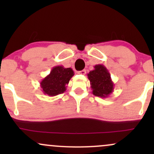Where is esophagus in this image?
Segmentation results:
<instances>
[{
  "label": "esophagus",
  "mask_w": 154,
  "mask_h": 154,
  "mask_svg": "<svg viewBox=\"0 0 154 154\" xmlns=\"http://www.w3.org/2000/svg\"><path fill=\"white\" fill-rule=\"evenodd\" d=\"M77 73L79 74V75H85V74H86V70L83 69V70H82V71H79V72H77Z\"/></svg>",
  "instance_id": "obj_1"
}]
</instances>
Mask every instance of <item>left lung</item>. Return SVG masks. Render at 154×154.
Returning <instances> with one entry per match:
<instances>
[{
  "mask_svg": "<svg viewBox=\"0 0 154 154\" xmlns=\"http://www.w3.org/2000/svg\"><path fill=\"white\" fill-rule=\"evenodd\" d=\"M88 77L91 82L92 93L95 96L106 98L114 92V84L110 73L103 65H95L94 69L88 74Z\"/></svg>",
  "mask_w": 154,
  "mask_h": 154,
  "instance_id": "8db88e82",
  "label": "left lung"
}]
</instances>
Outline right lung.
<instances>
[{
    "instance_id": "right-lung-1",
    "label": "right lung",
    "mask_w": 154,
    "mask_h": 154,
    "mask_svg": "<svg viewBox=\"0 0 154 154\" xmlns=\"http://www.w3.org/2000/svg\"><path fill=\"white\" fill-rule=\"evenodd\" d=\"M74 75L72 68H64L63 66L53 67L50 74L40 83L42 92L48 96H56L63 93L66 91V85Z\"/></svg>"
}]
</instances>
